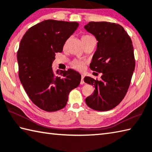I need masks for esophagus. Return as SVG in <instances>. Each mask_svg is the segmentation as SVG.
Segmentation results:
<instances>
[{
	"label": "esophagus",
	"mask_w": 152,
	"mask_h": 152,
	"mask_svg": "<svg viewBox=\"0 0 152 152\" xmlns=\"http://www.w3.org/2000/svg\"><path fill=\"white\" fill-rule=\"evenodd\" d=\"M81 83V85H83V84H84V83H85V81H84V77H83V76H82V77H81V83Z\"/></svg>",
	"instance_id": "esophagus-1"
}]
</instances>
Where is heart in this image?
Segmentation results:
<instances>
[{
	"mask_svg": "<svg viewBox=\"0 0 152 152\" xmlns=\"http://www.w3.org/2000/svg\"><path fill=\"white\" fill-rule=\"evenodd\" d=\"M91 36L89 35H84L81 37V40H83L85 39H87L88 38H89ZM71 67L75 69L76 70H78L81 71L84 69L85 68V63L83 61H81V60H74V61L71 62Z\"/></svg>",
	"mask_w": 152,
	"mask_h": 152,
	"instance_id": "heart-1",
	"label": "heart"
}]
</instances>
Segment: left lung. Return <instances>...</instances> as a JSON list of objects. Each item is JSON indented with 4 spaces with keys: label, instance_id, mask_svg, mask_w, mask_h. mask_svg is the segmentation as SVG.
<instances>
[{
    "label": "left lung",
    "instance_id": "left-lung-1",
    "mask_svg": "<svg viewBox=\"0 0 152 152\" xmlns=\"http://www.w3.org/2000/svg\"><path fill=\"white\" fill-rule=\"evenodd\" d=\"M85 28L98 41L90 68L102 73L101 81L84 78L95 88L86 104L95 110H109L120 104L129 88L135 68L132 42L124 28L115 23L90 22Z\"/></svg>",
    "mask_w": 152,
    "mask_h": 152
}]
</instances>
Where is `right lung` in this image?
Wrapping results in <instances>:
<instances>
[{
    "label": "right lung",
    "mask_w": 152,
    "mask_h": 152,
    "mask_svg": "<svg viewBox=\"0 0 152 152\" xmlns=\"http://www.w3.org/2000/svg\"><path fill=\"white\" fill-rule=\"evenodd\" d=\"M78 26L77 22L47 20L30 28L20 43L19 78L30 99L42 110L64 108L70 91L81 82V76L75 70L54 72L51 67L56 53L61 52Z\"/></svg>",
    "instance_id": "add662e5"
}]
</instances>
